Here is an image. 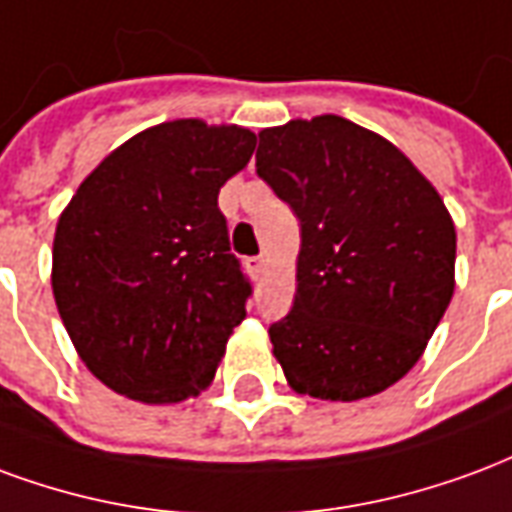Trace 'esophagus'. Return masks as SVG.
<instances>
[{"label": "esophagus", "mask_w": 512, "mask_h": 512, "mask_svg": "<svg viewBox=\"0 0 512 512\" xmlns=\"http://www.w3.org/2000/svg\"><path fill=\"white\" fill-rule=\"evenodd\" d=\"M245 267H248V272H251L253 278H259L261 272H264V259H261V256H251V259L245 261Z\"/></svg>", "instance_id": "34e87169"}]
</instances>
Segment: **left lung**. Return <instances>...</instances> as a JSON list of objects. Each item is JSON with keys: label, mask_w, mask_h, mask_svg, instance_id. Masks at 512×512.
I'll return each instance as SVG.
<instances>
[{"label": "left lung", "mask_w": 512, "mask_h": 512, "mask_svg": "<svg viewBox=\"0 0 512 512\" xmlns=\"http://www.w3.org/2000/svg\"><path fill=\"white\" fill-rule=\"evenodd\" d=\"M259 174L300 220L297 294L270 324L294 390L357 401L409 374L453 297L455 226L401 149L324 114L259 133Z\"/></svg>", "instance_id": "1"}]
</instances>
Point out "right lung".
<instances>
[{"instance_id":"add662e5","label":"right lung","mask_w":512,"mask_h":512,"mask_svg":"<svg viewBox=\"0 0 512 512\" xmlns=\"http://www.w3.org/2000/svg\"><path fill=\"white\" fill-rule=\"evenodd\" d=\"M253 149L245 128L163 122L111 152L62 212L54 300L114 393L177 404L212 382L253 294L218 193Z\"/></svg>"}]
</instances>
